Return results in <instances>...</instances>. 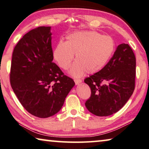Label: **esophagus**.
<instances>
[{"mask_svg":"<svg viewBox=\"0 0 149 149\" xmlns=\"http://www.w3.org/2000/svg\"><path fill=\"white\" fill-rule=\"evenodd\" d=\"M74 81H75V84H76V85H78V84L81 83V80L79 79H74Z\"/></svg>","mask_w":149,"mask_h":149,"instance_id":"obj_1","label":"esophagus"}]
</instances>
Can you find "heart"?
<instances>
[{"label":"heart","mask_w":149,"mask_h":149,"mask_svg":"<svg viewBox=\"0 0 149 149\" xmlns=\"http://www.w3.org/2000/svg\"><path fill=\"white\" fill-rule=\"evenodd\" d=\"M66 41H59L53 50V57L59 67L68 70L75 60L70 74L81 77L86 72L95 74L102 69L115 49L114 39L93 31H77L68 35Z\"/></svg>","instance_id":"obj_1"}]
</instances>
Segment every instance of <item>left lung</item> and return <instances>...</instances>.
Masks as SVG:
<instances>
[{
	"instance_id": "obj_1",
	"label": "left lung",
	"mask_w": 149,
	"mask_h": 149,
	"mask_svg": "<svg viewBox=\"0 0 149 149\" xmlns=\"http://www.w3.org/2000/svg\"><path fill=\"white\" fill-rule=\"evenodd\" d=\"M136 57L128 44L122 43L109 62L98 72L84 79L91 96L87 109L97 116L117 112L132 96L135 86Z\"/></svg>"
}]
</instances>
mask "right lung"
Here are the masks:
<instances>
[{"label": "right lung", "mask_w": 149, "mask_h": 149, "mask_svg": "<svg viewBox=\"0 0 149 149\" xmlns=\"http://www.w3.org/2000/svg\"><path fill=\"white\" fill-rule=\"evenodd\" d=\"M51 26H39L15 47L10 81L24 108L35 116L48 118L61 110L75 85L53 62Z\"/></svg>", "instance_id": "add662e5"}]
</instances>
